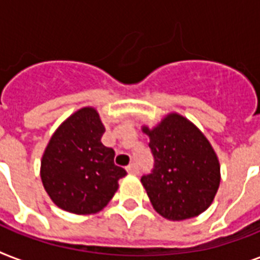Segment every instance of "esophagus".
<instances>
[{"mask_svg":"<svg viewBox=\"0 0 260 260\" xmlns=\"http://www.w3.org/2000/svg\"><path fill=\"white\" fill-rule=\"evenodd\" d=\"M126 171L129 174H134V175H138L139 174V167L138 165H135V163H132V165H129V166L126 167Z\"/></svg>","mask_w":260,"mask_h":260,"instance_id":"esophagus-1","label":"esophagus"}]
</instances>
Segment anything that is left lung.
Here are the masks:
<instances>
[{"mask_svg": "<svg viewBox=\"0 0 260 260\" xmlns=\"http://www.w3.org/2000/svg\"><path fill=\"white\" fill-rule=\"evenodd\" d=\"M150 138L155 165L142 183L154 209L170 221L205 212L220 186V163L213 147L193 122L169 113L154 128L142 126Z\"/></svg>", "mask_w": 260, "mask_h": 260, "instance_id": "obj_1", "label": "left lung"}]
</instances>
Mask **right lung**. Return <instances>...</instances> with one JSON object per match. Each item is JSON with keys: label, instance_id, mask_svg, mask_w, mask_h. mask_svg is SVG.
<instances>
[{"label": "right lung", "instance_id": "1", "mask_svg": "<svg viewBox=\"0 0 260 260\" xmlns=\"http://www.w3.org/2000/svg\"><path fill=\"white\" fill-rule=\"evenodd\" d=\"M105 126L95 108L69 116L51 136L42 158L40 178L60 209L75 214L98 213L118 189L126 171L114 165V151L101 143Z\"/></svg>", "mask_w": 260, "mask_h": 260}]
</instances>
